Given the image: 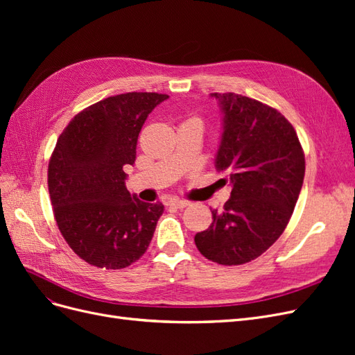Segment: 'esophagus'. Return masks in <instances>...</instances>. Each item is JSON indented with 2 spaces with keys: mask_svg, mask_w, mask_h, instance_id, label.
Wrapping results in <instances>:
<instances>
[{
  "mask_svg": "<svg viewBox=\"0 0 355 355\" xmlns=\"http://www.w3.org/2000/svg\"><path fill=\"white\" fill-rule=\"evenodd\" d=\"M170 206H173L176 209H185L187 206H189V202L185 200H171Z\"/></svg>",
  "mask_w": 355,
  "mask_h": 355,
  "instance_id": "esophagus-1",
  "label": "esophagus"
}]
</instances>
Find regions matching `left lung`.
Listing matches in <instances>:
<instances>
[{
  "label": "left lung",
  "mask_w": 355,
  "mask_h": 355,
  "mask_svg": "<svg viewBox=\"0 0 355 355\" xmlns=\"http://www.w3.org/2000/svg\"><path fill=\"white\" fill-rule=\"evenodd\" d=\"M222 114L214 167L232 187L225 210L197 232L200 253L220 265L247 263L277 241L292 216L305 176L293 125L271 106L235 93H211Z\"/></svg>",
  "instance_id": "1"
}]
</instances>
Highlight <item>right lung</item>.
<instances>
[{
    "mask_svg": "<svg viewBox=\"0 0 355 355\" xmlns=\"http://www.w3.org/2000/svg\"><path fill=\"white\" fill-rule=\"evenodd\" d=\"M168 99L124 93L80 114L58 139L49 164V192L58 227L71 249L98 268L121 270L141 257L164 211L125 188L124 166L136 159L148 115Z\"/></svg>",
    "mask_w": 355,
    "mask_h": 355,
    "instance_id": "obj_1",
    "label": "right lung"
}]
</instances>
